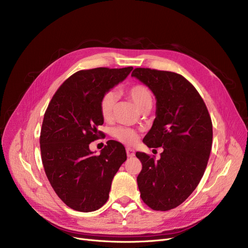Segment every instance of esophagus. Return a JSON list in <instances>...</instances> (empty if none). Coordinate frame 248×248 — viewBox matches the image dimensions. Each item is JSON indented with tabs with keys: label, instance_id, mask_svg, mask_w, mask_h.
Returning a JSON list of instances; mask_svg holds the SVG:
<instances>
[{
	"label": "esophagus",
	"instance_id": "esophagus-1",
	"mask_svg": "<svg viewBox=\"0 0 248 248\" xmlns=\"http://www.w3.org/2000/svg\"><path fill=\"white\" fill-rule=\"evenodd\" d=\"M126 155L128 158H133V157H135V151L131 148H126Z\"/></svg>",
	"mask_w": 248,
	"mask_h": 248
}]
</instances>
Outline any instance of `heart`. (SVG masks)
I'll return each instance as SVG.
<instances>
[{
	"label": "heart",
	"instance_id": "1",
	"mask_svg": "<svg viewBox=\"0 0 248 248\" xmlns=\"http://www.w3.org/2000/svg\"><path fill=\"white\" fill-rule=\"evenodd\" d=\"M127 95L133 99L138 108L141 110L151 108L153 96L149 88L142 84H135L126 89ZM117 95L114 91H106L99 101V111L103 120L108 121L112 117ZM115 139L126 145H135L139 140L138 133L135 129L126 126L115 127L112 132Z\"/></svg>",
	"mask_w": 248,
	"mask_h": 248
}]
</instances>
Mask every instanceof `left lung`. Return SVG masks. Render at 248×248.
I'll return each mask as SVG.
<instances>
[{"mask_svg": "<svg viewBox=\"0 0 248 248\" xmlns=\"http://www.w3.org/2000/svg\"><path fill=\"white\" fill-rule=\"evenodd\" d=\"M132 76L157 99L155 119L142 141L164 150L158 161L136 154L142 165L137 178L140 198L153 210L168 211L183 203L204 175L212 148L211 117L184 76L151 68H136Z\"/></svg>", "mask_w": 248, "mask_h": 248, "instance_id": "8db88e82", "label": "left lung"}]
</instances>
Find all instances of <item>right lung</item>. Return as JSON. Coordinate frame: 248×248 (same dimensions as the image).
Here are the masks:
<instances>
[{"instance_id": "add662e5", "label": "right lung", "mask_w": 248, "mask_h": 248, "mask_svg": "<svg viewBox=\"0 0 248 248\" xmlns=\"http://www.w3.org/2000/svg\"><path fill=\"white\" fill-rule=\"evenodd\" d=\"M133 67H98L79 70L57 89L44 114L40 134L45 174L58 197L71 209L95 211L108 199L111 182L126 160L124 147L116 140L95 155L91 141L103 133L99 111L102 94L125 79Z\"/></svg>"}]
</instances>
